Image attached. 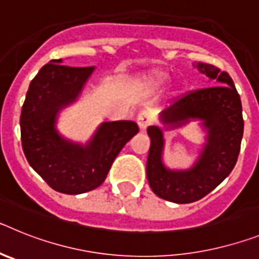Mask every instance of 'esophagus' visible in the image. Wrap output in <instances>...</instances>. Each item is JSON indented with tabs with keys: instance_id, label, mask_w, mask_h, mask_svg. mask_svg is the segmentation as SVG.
<instances>
[{
	"instance_id": "obj_1",
	"label": "esophagus",
	"mask_w": 259,
	"mask_h": 259,
	"mask_svg": "<svg viewBox=\"0 0 259 259\" xmlns=\"http://www.w3.org/2000/svg\"><path fill=\"white\" fill-rule=\"evenodd\" d=\"M137 124L140 127L141 131H145L146 128L149 127L150 124L153 123L152 120V115L148 110H140L139 114H137Z\"/></svg>"
}]
</instances>
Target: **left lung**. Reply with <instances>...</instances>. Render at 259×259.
<instances>
[{
	"label": "left lung",
	"instance_id": "left-lung-1",
	"mask_svg": "<svg viewBox=\"0 0 259 259\" xmlns=\"http://www.w3.org/2000/svg\"><path fill=\"white\" fill-rule=\"evenodd\" d=\"M197 68L219 85L183 93L161 115L162 122L171 127H179L189 119L202 120L207 131L206 145L196 164L185 171L166 168L162 163V131L155 125L148 127V182L157 196L176 203L201 200L230 175L237 162L244 134L241 100L230 75L209 63H198Z\"/></svg>",
	"mask_w": 259,
	"mask_h": 259
}]
</instances>
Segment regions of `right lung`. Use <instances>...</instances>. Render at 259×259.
<instances>
[{
	"label": "right lung",
	"mask_w": 259,
	"mask_h": 259,
	"mask_svg": "<svg viewBox=\"0 0 259 259\" xmlns=\"http://www.w3.org/2000/svg\"><path fill=\"white\" fill-rule=\"evenodd\" d=\"M54 59L29 84L20 114V137L27 161L50 188L80 194L106 179L114 159L139 132L131 120L107 122L88 145L70 143L56 130L59 110L76 100L95 67H71Z\"/></svg>",
	"instance_id": "1"
}]
</instances>
